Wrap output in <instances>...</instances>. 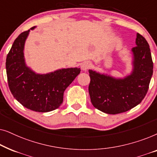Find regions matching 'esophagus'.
<instances>
[{
	"mask_svg": "<svg viewBox=\"0 0 157 157\" xmlns=\"http://www.w3.org/2000/svg\"><path fill=\"white\" fill-rule=\"evenodd\" d=\"M91 67V63L89 61L84 62V63L82 64V66H81V68H82L83 71H87Z\"/></svg>",
	"mask_w": 157,
	"mask_h": 157,
	"instance_id": "1",
	"label": "esophagus"
}]
</instances>
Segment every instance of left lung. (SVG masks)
<instances>
[{"instance_id": "1", "label": "left lung", "mask_w": 157, "mask_h": 157, "mask_svg": "<svg viewBox=\"0 0 157 157\" xmlns=\"http://www.w3.org/2000/svg\"><path fill=\"white\" fill-rule=\"evenodd\" d=\"M136 46L132 48L134 69L132 74L117 79L89 70V92L93 106L109 114L126 112L140 104L145 97L153 74L149 45L137 33Z\"/></svg>"}]
</instances>
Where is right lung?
Instances as JSON below:
<instances>
[{"label":"right lung","mask_w":157,"mask_h":157,"mask_svg":"<svg viewBox=\"0 0 157 157\" xmlns=\"http://www.w3.org/2000/svg\"><path fill=\"white\" fill-rule=\"evenodd\" d=\"M35 27H32L33 29ZM30 30L14 40L6 58V74L10 91L25 108L48 112L61 106L63 93L80 74L78 68H63L48 74H36L25 66L23 48Z\"/></svg>","instance_id":"obj_1"}]
</instances>
